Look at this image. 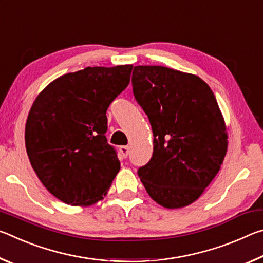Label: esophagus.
I'll use <instances>...</instances> for the list:
<instances>
[{"instance_id":"esophagus-1","label":"esophagus","mask_w":263,"mask_h":263,"mask_svg":"<svg viewBox=\"0 0 263 263\" xmlns=\"http://www.w3.org/2000/svg\"><path fill=\"white\" fill-rule=\"evenodd\" d=\"M119 151H121V153L123 157H127L128 154H130V147H127V146H121V148H119Z\"/></svg>"}]
</instances>
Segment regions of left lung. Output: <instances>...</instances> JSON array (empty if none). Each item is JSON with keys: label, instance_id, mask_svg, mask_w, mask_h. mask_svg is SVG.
<instances>
[{"label": "left lung", "instance_id": "8db88e82", "mask_svg": "<svg viewBox=\"0 0 263 263\" xmlns=\"http://www.w3.org/2000/svg\"><path fill=\"white\" fill-rule=\"evenodd\" d=\"M133 94L148 116L153 155L138 175L153 201L190 205L218 174L228 131L211 88L197 75L163 66H136Z\"/></svg>", "mask_w": 263, "mask_h": 263}]
</instances>
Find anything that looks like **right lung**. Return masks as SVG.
Listing matches in <instances>:
<instances>
[{"instance_id":"right-lung-1","label":"right lung","mask_w":263,"mask_h":263,"mask_svg":"<svg viewBox=\"0 0 263 263\" xmlns=\"http://www.w3.org/2000/svg\"><path fill=\"white\" fill-rule=\"evenodd\" d=\"M132 65L86 67L39 92L26 119L25 146L44 186L61 202L103 199L121 163L106 141V110L130 83Z\"/></svg>"}]
</instances>
